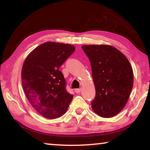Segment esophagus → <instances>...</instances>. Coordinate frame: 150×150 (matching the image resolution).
Instances as JSON below:
<instances>
[{"label": "esophagus", "mask_w": 150, "mask_h": 150, "mask_svg": "<svg viewBox=\"0 0 150 150\" xmlns=\"http://www.w3.org/2000/svg\"><path fill=\"white\" fill-rule=\"evenodd\" d=\"M81 90V88H75V92L76 93H79Z\"/></svg>", "instance_id": "1"}]
</instances>
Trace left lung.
I'll use <instances>...</instances> for the list:
<instances>
[{
    "label": "left lung",
    "instance_id": "1",
    "mask_svg": "<svg viewBox=\"0 0 150 150\" xmlns=\"http://www.w3.org/2000/svg\"><path fill=\"white\" fill-rule=\"evenodd\" d=\"M82 49L90 60L96 95L93 111L111 118L125 106L134 83L131 64L122 53L109 45H85Z\"/></svg>",
    "mask_w": 150,
    "mask_h": 150
}]
</instances>
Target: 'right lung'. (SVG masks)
Instances as JSON below:
<instances>
[{"label": "right lung", "mask_w": 150, "mask_h": 150, "mask_svg": "<svg viewBox=\"0 0 150 150\" xmlns=\"http://www.w3.org/2000/svg\"><path fill=\"white\" fill-rule=\"evenodd\" d=\"M75 50L70 44L45 42L32 51L23 63L21 77L24 93L32 107L45 118L62 116L73 99L59 69Z\"/></svg>", "instance_id": "add662e5"}]
</instances>
